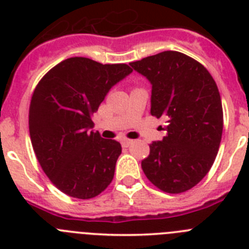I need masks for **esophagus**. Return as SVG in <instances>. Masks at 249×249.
<instances>
[{
  "label": "esophagus",
  "mask_w": 249,
  "mask_h": 249,
  "mask_svg": "<svg viewBox=\"0 0 249 249\" xmlns=\"http://www.w3.org/2000/svg\"><path fill=\"white\" fill-rule=\"evenodd\" d=\"M132 142H133V141L132 140H122V142H121V143H122V147H129L132 144Z\"/></svg>",
  "instance_id": "obj_1"
}]
</instances>
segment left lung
Returning a JSON list of instances; mask_svg holds the SVG:
<instances>
[{"label": "left lung", "mask_w": 249, "mask_h": 249, "mask_svg": "<svg viewBox=\"0 0 249 249\" xmlns=\"http://www.w3.org/2000/svg\"><path fill=\"white\" fill-rule=\"evenodd\" d=\"M131 66L151 82L152 116L167 120V136L149 144L142 169L158 190L186 192L208 173L221 144L223 109L218 87L203 65L177 51H164Z\"/></svg>", "instance_id": "1"}]
</instances>
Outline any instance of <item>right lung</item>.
<instances>
[{"mask_svg": "<svg viewBox=\"0 0 249 249\" xmlns=\"http://www.w3.org/2000/svg\"><path fill=\"white\" fill-rule=\"evenodd\" d=\"M131 72L126 63L71 57L36 86L28 112L31 142L43 172L65 195L93 198L113 179L122 147L89 128L112 86Z\"/></svg>", "mask_w": 249, "mask_h": 249, "instance_id": "obj_1", "label": "right lung"}]
</instances>
